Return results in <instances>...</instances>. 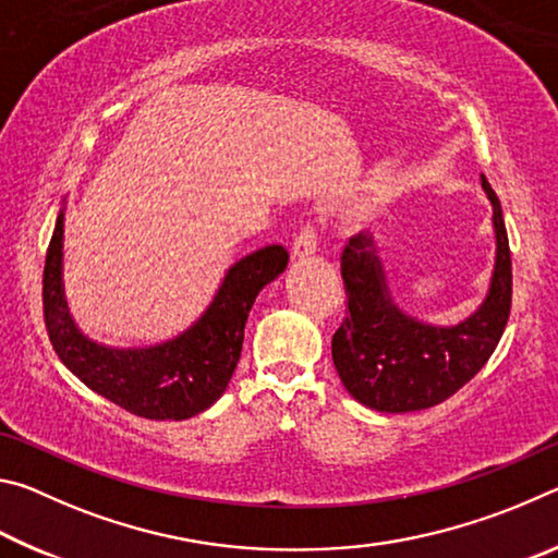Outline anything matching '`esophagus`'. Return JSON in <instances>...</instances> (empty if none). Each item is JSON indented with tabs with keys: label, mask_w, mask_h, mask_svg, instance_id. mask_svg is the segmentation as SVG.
Returning a JSON list of instances; mask_svg holds the SVG:
<instances>
[{
	"label": "esophagus",
	"mask_w": 558,
	"mask_h": 558,
	"mask_svg": "<svg viewBox=\"0 0 558 558\" xmlns=\"http://www.w3.org/2000/svg\"><path fill=\"white\" fill-rule=\"evenodd\" d=\"M315 251H317V233L313 226H307V229H302L295 235V241H292V256L310 258V256H315Z\"/></svg>",
	"instance_id": "1"
}]
</instances>
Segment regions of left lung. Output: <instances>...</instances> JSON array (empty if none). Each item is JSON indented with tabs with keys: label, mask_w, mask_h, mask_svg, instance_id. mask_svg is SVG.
<instances>
[{
	"label": "left lung",
	"mask_w": 558,
	"mask_h": 558,
	"mask_svg": "<svg viewBox=\"0 0 558 558\" xmlns=\"http://www.w3.org/2000/svg\"><path fill=\"white\" fill-rule=\"evenodd\" d=\"M495 229V268L477 310L458 325H428L396 305L372 233L349 239L342 278L349 313L332 337V359L344 389L366 409L423 411L442 403L483 369L512 307V256L502 206L480 177Z\"/></svg>",
	"instance_id": "obj_1"
}]
</instances>
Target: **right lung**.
<instances>
[{
	"mask_svg": "<svg viewBox=\"0 0 558 558\" xmlns=\"http://www.w3.org/2000/svg\"><path fill=\"white\" fill-rule=\"evenodd\" d=\"M63 214L65 206L46 253L44 319L65 369L102 399L153 421L192 418L219 401L241 359L253 302L288 268V251L272 243L235 260L209 307L174 339L155 347H106L81 332L65 302Z\"/></svg>",
	"mask_w": 558,
	"mask_h": 558,
	"instance_id": "right-lung-1",
	"label": "right lung"
}]
</instances>
